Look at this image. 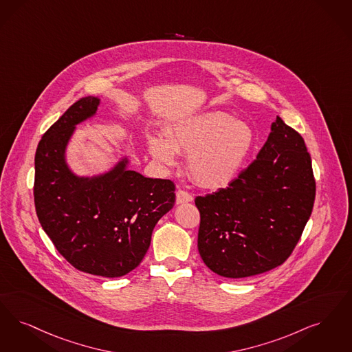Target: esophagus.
<instances>
[{
  "label": "esophagus",
  "mask_w": 352,
  "mask_h": 352,
  "mask_svg": "<svg viewBox=\"0 0 352 352\" xmlns=\"http://www.w3.org/2000/svg\"><path fill=\"white\" fill-rule=\"evenodd\" d=\"M192 201V195H190L188 192L183 191V190H178L175 194V203L177 204H184V203H190Z\"/></svg>",
  "instance_id": "esophagus-1"
}]
</instances>
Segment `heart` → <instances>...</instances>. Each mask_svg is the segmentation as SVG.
I'll use <instances>...</instances> for the list:
<instances>
[{
    "label": "heart",
    "instance_id": "heart-1",
    "mask_svg": "<svg viewBox=\"0 0 352 352\" xmlns=\"http://www.w3.org/2000/svg\"><path fill=\"white\" fill-rule=\"evenodd\" d=\"M256 141L253 126L221 111L197 113L179 119L165 139L151 136L148 148L165 168H173L177 155H188L190 177L200 186L219 188L232 182L252 155Z\"/></svg>",
    "mask_w": 352,
    "mask_h": 352
}]
</instances>
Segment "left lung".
Instances as JSON below:
<instances>
[{
	"label": "left lung",
	"mask_w": 352,
	"mask_h": 352,
	"mask_svg": "<svg viewBox=\"0 0 352 352\" xmlns=\"http://www.w3.org/2000/svg\"><path fill=\"white\" fill-rule=\"evenodd\" d=\"M316 197L304 139L279 116L256 160L226 188L195 199L197 250L214 274L241 279L280 266L295 249Z\"/></svg>",
	"instance_id": "8db88e82"
}]
</instances>
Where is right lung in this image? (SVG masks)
I'll list each match as a JSON object with an SVG mask.
<instances>
[{"label": "right lung", "mask_w": 352, "mask_h": 352, "mask_svg": "<svg viewBox=\"0 0 352 352\" xmlns=\"http://www.w3.org/2000/svg\"><path fill=\"white\" fill-rule=\"evenodd\" d=\"M99 104L98 97L77 100L44 133L35 155L34 199L43 230L73 267L119 278L140 265L155 224L174 206L175 186L129 169L126 155L98 174L74 173L68 145Z\"/></svg>", "instance_id": "add662e5"}]
</instances>
